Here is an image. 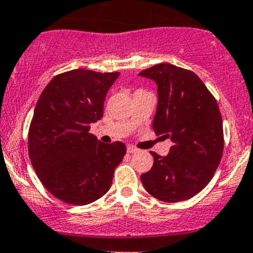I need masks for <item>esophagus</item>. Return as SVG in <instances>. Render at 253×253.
<instances>
[{"mask_svg": "<svg viewBox=\"0 0 253 253\" xmlns=\"http://www.w3.org/2000/svg\"><path fill=\"white\" fill-rule=\"evenodd\" d=\"M126 151H127V153H136V152H139V150H137L136 147H134V146H127Z\"/></svg>", "mask_w": 253, "mask_h": 253, "instance_id": "1", "label": "esophagus"}]
</instances>
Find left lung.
<instances>
[{
    "mask_svg": "<svg viewBox=\"0 0 253 253\" xmlns=\"http://www.w3.org/2000/svg\"><path fill=\"white\" fill-rule=\"evenodd\" d=\"M139 75L157 84L152 126L173 142L165 157L151 152L153 166L141 175L142 184L161 201L191 199L210 183L222 160L223 122L217 101L191 70L160 63Z\"/></svg>",
    "mask_w": 253,
    "mask_h": 253,
    "instance_id": "left-lung-1",
    "label": "left lung"
}]
</instances>
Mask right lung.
<instances>
[{"mask_svg":"<svg viewBox=\"0 0 253 253\" xmlns=\"http://www.w3.org/2000/svg\"><path fill=\"white\" fill-rule=\"evenodd\" d=\"M118 72L74 69L56 75L39 97L28 147L36 175L66 204H91L108 191L116 167L126 152L123 142L103 144L90 124L103 116V102Z\"/></svg>","mask_w":253,"mask_h":253,"instance_id":"1","label":"right lung"}]
</instances>
